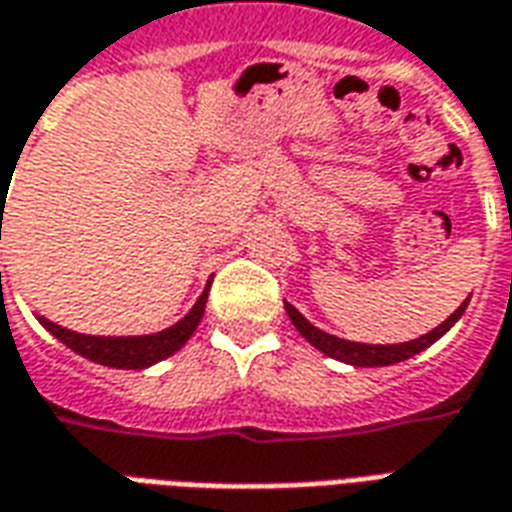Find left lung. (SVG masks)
<instances>
[{
  "mask_svg": "<svg viewBox=\"0 0 512 512\" xmlns=\"http://www.w3.org/2000/svg\"><path fill=\"white\" fill-rule=\"evenodd\" d=\"M472 299V296H469ZM469 299L463 301L458 310L452 312L450 318L444 323H439L433 332L422 334L417 340H408V343H395V345H376V343H354V340H343V337H337V334H329L318 329V326H312L304 315H301L293 304L285 301V310H288V318L293 321V326L299 329V334L307 340L310 345H315L321 354L332 356L337 362H345V365H354V367H386V365H397V362H406L411 356L422 354L425 348L441 340L444 334L450 332L455 323L461 321L463 310H466V304Z\"/></svg>",
  "mask_w": 512,
  "mask_h": 512,
  "instance_id": "left-lung-1",
  "label": "left lung"
}]
</instances>
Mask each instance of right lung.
<instances>
[{
    "mask_svg": "<svg viewBox=\"0 0 512 512\" xmlns=\"http://www.w3.org/2000/svg\"><path fill=\"white\" fill-rule=\"evenodd\" d=\"M208 290H211V279L202 290V296L194 301L191 307L178 323H172L167 329H161L156 334H136V337H101V334H82L71 332L60 323L49 321L35 312V318L40 326L51 332L60 343H65L71 351H76L84 359H90L95 365L104 367H117V370H145L158 362H164L167 356L180 351L183 345L189 343V337L194 329L200 326L202 312H205V301H208Z\"/></svg>",
    "mask_w": 512,
    "mask_h": 512,
    "instance_id": "1",
    "label": "right lung"
}]
</instances>
